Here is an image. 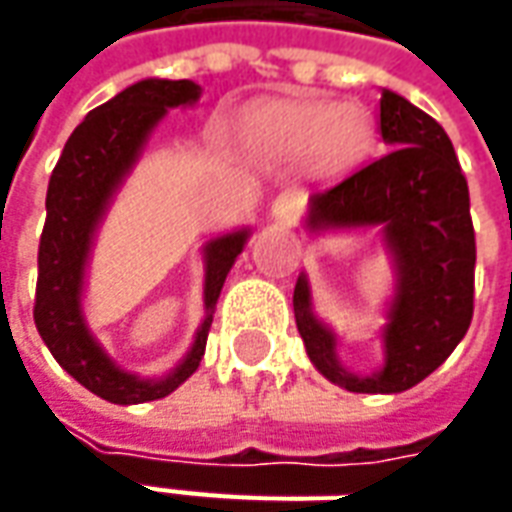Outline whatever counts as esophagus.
I'll list each match as a JSON object with an SVG mask.
<instances>
[{"instance_id": "34e87169", "label": "esophagus", "mask_w": 512, "mask_h": 512, "mask_svg": "<svg viewBox=\"0 0 512 512\" xmlns=\"http://www.w3.org/2000/svg\"><path fill=\"white\" fill-rule=\"evenodd\" d=\"M302 207H305V199L299 196V193H279L276 196V202H273V216L276 219H282V222H293L299 213H302Z\"/></svg>"}]
</instances>
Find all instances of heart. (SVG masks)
Instances as JSON below:
<instances>
[{"instance_id":"1","label":"heart","mask_w":512,"mask_h":512,"mask_svg":"<svg viewBox=\"0 0 512 512\" xmlns=\"http://www.w3.org/2000/svg\"><path fill=\"white\" fill-rule=\"evenodd\" d=\"M242 133L256 150L273 156L305 153L316 173H333L367 153L373 142V119L362 105L276 99L250 110Z\"/></svg>"}]
</instances>
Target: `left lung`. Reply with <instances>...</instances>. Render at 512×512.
Here are the masks:
<instances>
[{"instance_id": "8db88e82", "label": "left lung", "mask_w": 512, "mask_h": 512, "mask_svg": "<svg viewBox=\"0 0 512 512\" xmlns=\"http://www.w3.org/2000/svg\"><path fill=\"white\" fill-rule=\"evenodd\" d=\"M379 128L390 150L310 193L313 233L382 227L396 290L382 330V370L359 376L336 356V333L313 316L307 276L293 290L296 327L313 367L350 393H402L427 379L473 319L476 233L470 193L444 128L393 90H382Z\"/></svg>"}]
</instances>
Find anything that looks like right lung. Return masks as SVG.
I'll use <instances>...</instances> for the list:
<instances>
[{"mask_svg":"<svg viewBox=\"0 0 512 512\" xmlns=\"http://www.w3.org/2000/svg\"><path fill=\"white\" fill-rule=\"evenodd\" d=\"M199 96L202 88L190 79H142L130 85L110 102L90 110L85 122L70 133L50 173L33 322L53 359L105 402L142 404L165 399L196 373L205 356L207 330L222 285L250 236V230L242 227L205 245V322L196 330L185 359L165 379H142L116 367L102 344L93 339L82 310V287L96 227L168 108L196 105Z\"/></svg>","mask_w":512,"mask_h":512,"instance_id":"right-lung-1","label":"right lung"}]
</instances>
